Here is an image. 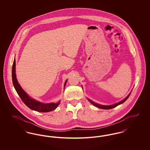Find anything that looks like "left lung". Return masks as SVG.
Segmentation results:
<instances>
[{"label": "left lung", "instance_id": "obj_1", "mask_svg": "<svg viewBox=\"0 0 150 150\" xmlns=\"http://www.w3.org/2000/svg\"><path fill=\"white\" fill-rule=\"evenodd\" d=\"M130 93H129V94L128 96L124 99V100H121L120 101V102H119V103H116V104H115V105H110V106H105V105H99V104H98V103H95V102H93L92 100H89V99H88V100L94 106H95L96 107H98V108H102V109H105V110H107V109H111V108H114V107H116V106H117L118 105H120L121 103H124L126 100H127L128 98L129 97V96H130Z\"/></svg>", "mask_w": 150, "mask_h": 150}]
</instances>
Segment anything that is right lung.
Returning a JSON list of instances; mask_svg holds the SVG:
<instances>
[{
	"label": "right lung",
	"mask_w": 150,
	"mask_h": 150,
	"mask_svg": "<svg viewBox=\"0 0 150 150\" xmlns=\"http://www.w3.org/2000/svg\"><path fill=\"white\" fill-rule=\"evenodd\" d=\"M15 66H16V61L15 59H14L13 64L12 66V82L14 86V88L22 100L23 102L28 106L30 108V109L33 110H35L36 111L38 112H50L51 111H53L55 110L57 106L59 104V101L58 102L56 103H47L45 104L41 103L40 102H38L36 100L32 99L30 98L28 95L24 92V91L22 89L21 86L18 84L17 80L16 78V70H15ZM66 81H65L64 83V86H66Z\"/></svg>",
	"instance_id": "obj_1"
}]
</instances>
